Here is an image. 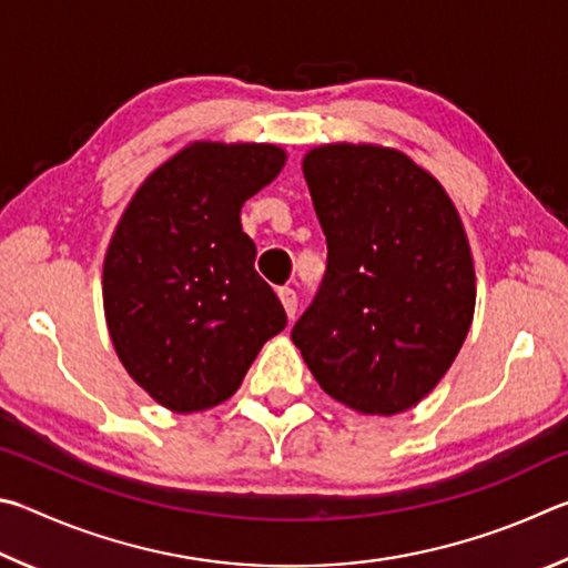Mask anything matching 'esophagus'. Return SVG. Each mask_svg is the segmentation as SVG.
I'll use <instances>...</instances> for the list:
<instances>
[{"instance_id":"1","label":"esophagus","mask_w":568,"mask_h":568,"mask_svg":"<svg viewBox=\"0 0 568 568\" xmlns=\"http://www.w3.org/2000/svg\"><path fill=\"white\" fill-rule=\"evenodd\" d=\"M278 300H282V306H284L286 316H290V320H294V314H296V292L290 290V286H282V290H278Z\"/></svg>"}]
</instances>
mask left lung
I'll list each match as a JSON object with an SVG mask.
<instances>
[{
    "label": "left lung",
    "instance_id": "1",
    "mask_svg": "<svg viewBox=\"0 0 568 568\" xmlns=\"http://www.w3.org/2000/svg\"><path fill=\"white\" fill-rule=\"evenodd\" d=\"M302 169L329 254L292 342L334 402L402 414L444 379L474 320L462 216L399 149L322 144Z\"/></svg>",
    "mask_w": 568,
    "mask_h": 568
}]
</instances>
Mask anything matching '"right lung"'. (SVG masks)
I'll return each instance as SVG.
<instances>
[{
    "mask_svg": "<svg viewBox=\"0 0 568 568\" xmlns=\"http://www.w3.org/2000/svg\"><path fill=\"white\" fill-rule=\"evenodd\" d=\"M284 162L276 144L192 142L119 219L102 272L106 329L126 374L169 412L226 402L286 326L239 219Z\"/></svg>",
    "mask_w": 568,
    "mask_h": 568,
    "instance_id": "add662e5",
    "label": "right lung"
}]
</instances>
